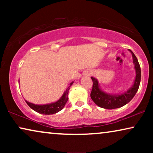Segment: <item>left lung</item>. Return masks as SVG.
Instances as JSON below:
<instances>
[{"label": "left lung", "instance_id": "1", "mask_svg": "<svg viewBox=\"0 0 153 153\" xmlns=\"http://www.w3.org/2000/svg\"><path fill=\"white\" fill-rule=\"evenodd\" d=\"M132 54L133 62L134 64L136 70V77L134 85L125 93L121 95H110L102 91L99 87V83L97 80L93 77H91L93 81V88H92L91 97L93 101L100 107L106 109H114V108L122 107L132 100L139 89L141 82V68L137 57L131 50H129Z\"/></svg>", "mask_w": 153, "mask_h": 153}]
</instances>
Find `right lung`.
Segmentation results:
<instances>
[{
	"label": "right lung",
	"mask_w": 153,
	"mask_h": 153,
	"mask_svg": "<svg viewBox=\"0 0 153 153\" xmlns=\"http://www.w3.org/2000/svg\"><path fill=\"white\" fill-rule=\"evenodd\" d=\"M73 82L70 83V85L68 87V88L66 89V91H65V93L60 99L58 100L57 102H54V103H51L48 104H43V105H37V104H34L30 102H27L26 100V102L27 104L32 108L33 110H34L37 113H39L41 114H45V115H51L56 114L58 111H60V110H62L63 107L65 105L68 100V92L70 88V86L72 85Z\"/></svg>",
	"instance_id": "obj_1"
}]
</instances>
